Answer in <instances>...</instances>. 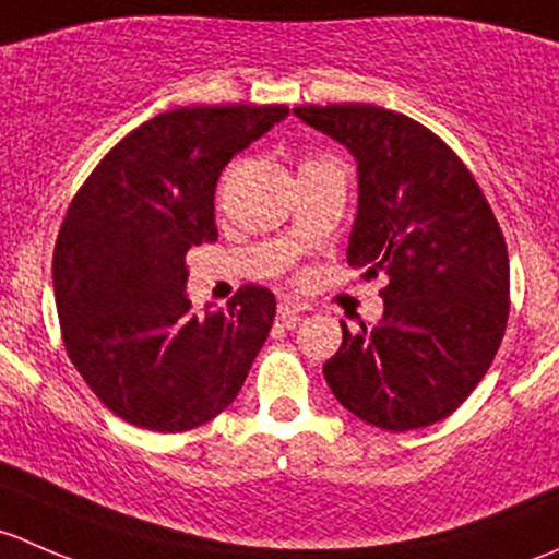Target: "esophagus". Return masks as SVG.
<instances>
[{
    "label": "esophagus",
    "mask_w": 559,
    "mask_h": 559,
    "mask_svg": "<svg viewBox=\"0 0 559 559\" xmlns=\"http://www.w3.org/2000/svg\"><path fill=\"white\" fill-rule=\"evenodd\" d=\"M306 311H308V306L300 300H289V297H286V300L278 302V319L284 321L286 326L297 324V321H300V316Z\"/></svg>",
    "instance_id": "1"
}]
</instances>
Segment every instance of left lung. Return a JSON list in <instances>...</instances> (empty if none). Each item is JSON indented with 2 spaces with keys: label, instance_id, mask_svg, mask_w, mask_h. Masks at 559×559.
<instances>
[{
  "label": "left lung",
  "instance_id": "1",
  "mask_svg": "<svg viewBox=\"0 0 559 559\" xmlns=\"http://www.w3.org/2000/svg\"><path fill=\"white\" fill-rule=\"evenodd\" d=\"M295 116L357 159L348 264L386 275L379 326L348 332L324 365L343 408L405 432L454 414L492 365L509 321V251L460 156L414 118L376 105H302Z\"/></svg>",
  "mask_w": 559,
  "mask_h": 559
}]
</instances>
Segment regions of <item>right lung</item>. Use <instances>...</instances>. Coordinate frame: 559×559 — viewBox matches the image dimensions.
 <instances>
[{
    "label": "right lung",
    "mask_w": 559,
    "mask_h": 559,
    "mask_svg": "<svg viewBox=\"0 0 559 559\" xmlns=\"http://www.w3.org/2000/svg\"><path fill=\"white\" fill-rule=\"evenodd\" d=\"M286 105H194L112 145L72 197L53 248L61 337L123 421L183 432L222 414L273 326L275 297L248 284L227 311L191 313L186 251L218 238L213 194L235 154Z\"/></svg>",
    "instance_id": "right-lung-1"
}]
</instances>
